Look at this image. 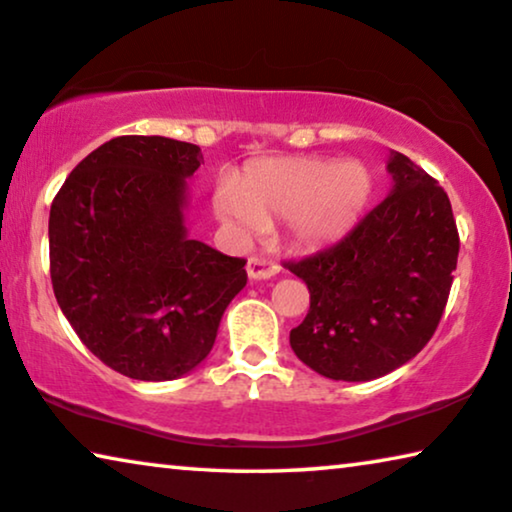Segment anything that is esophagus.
I'll return each instance as SVG.
<instances>
[{"label": "esophagus", "mask_w": 512, "mask_h": 512, "mask_svg": "<svg viewBox=\"0 0 512 512\" xmlns=\"http://www.w3.org/2000/svg\"><path fill=\"white\" fill-rule=\"evenodd\" d=\"M248 276L253 280H266V278H273L276 273L280 271V266L273 262L269 257H262V255H253L248 259Z\"/></svg>", "instance_id": "1"}]
</instances>
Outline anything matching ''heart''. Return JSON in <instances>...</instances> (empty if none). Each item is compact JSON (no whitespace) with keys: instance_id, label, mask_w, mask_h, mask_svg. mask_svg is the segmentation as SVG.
Masks as SVG:
<instances>
[{"instance_id":"obj_1","label":"heart","mask_w":512,"mask_h":512,"mask_svg":"<svg viewBox=\"0 0 512 512\" xmlns=\"http://www.w3.org/2000/svg\"><path fill=\"white\" fill-rule=\"evenodd\" d=\"M372 193L368 167L333 158H266L248 165L236 190H218L213 209L243 236L289 218L303 243H329L361 220Z\"/></svg>"}]
</instances>
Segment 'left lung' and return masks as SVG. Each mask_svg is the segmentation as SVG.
Returning a JSON list of instances; mask_svg holds the SVG:
<instances>
[{"label": "left lung", "instance_id": "left-lung-1", "mask_svg": "<svg viewBox=\"0 0 512 512\" xmlns=\"http://www.w3.org/2000/svg\"><path fill=\"white\" fill-rule=\"evenodd\" d=\"M393 188L338 243L285 262L310 289V310L289 345L319 375L384 377L430 342L460 253L446 190L391 151Z\"/></svg>", "mask_w": 512, "mask_h": 512}]
</instances>
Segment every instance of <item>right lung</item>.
<instances>
[{"label":"right lung","instance_id":"right-lung-1","mask_svg":"<svg viewBox=\"0 0 512 512\" xmlns=\"http://www.w3.org/2000/svg\"><path fill=\"white\" fill-rule=\"evenodd\" d=\"M200 147L121 135L80 160L50 207V278L68 324L108 368L142 381L186 375L209 356L246 287V259L183 227Z\"/></svg>","mask_w":512,"mask_h":512}]
</instances>
